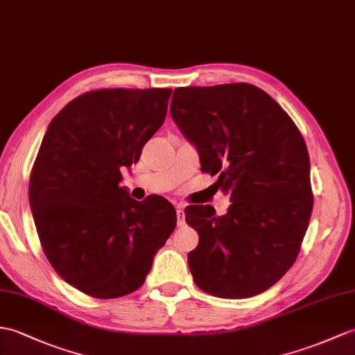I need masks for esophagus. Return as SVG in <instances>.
Instances as JSON below:
<instances>
[{"mask_svg": "<svg viewBox=\"0 0 355 355\" xmlns=\"http://www.w3.org/2000/svg\"><path fill=\"white\" fill-rule=\"evenodd\" d=\"M186 224L184 220V211H183V204H177V225L183 227Z\"/></svg>", "mask_w": 355, "mask_h": 355, "instance_id": "34e87169", "label": "esophagus"}]
</instances>
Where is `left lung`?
<instances>
[{
  "label": "left lung",
  "mask_w": 355,
  "mask_h": 355,
  "mask_svg": "<svg viewBox=\"0 0 355 355\" xmlns=\"http://www.w3.org/2000/svg\"><path fill=\"white\" fill-rule=\"evenodd\" d=\"M171 116L200 153L201 171L230 195L225 215L189 205L200 243L187 254L195 284L213 296L251 298L292 268L313 210L304 137L282 105L248 83L178 87Z\"/></svg>",
  "instance_id": "obj_1"
}]
</instances>
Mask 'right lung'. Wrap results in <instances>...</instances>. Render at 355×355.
Listing matches in <instances>:
<instances>
[{
	"label": "right lung",
	"instance_id": "obj_1",
	"mask_svg": "<svg viewBox=\"0 0 355 355\" xmlns=\"http://www.w3.org/2000/svg\"><path fill=\"white\" fill-rule=\"evenodd\" d=\"M171 89H98L49 122L30 175V207L48 261L100 300L137 291L177 225L164 198L133 200L121 172L166 118Z\"/></svg>",
	"mask_w": 355,
	"mask_h": 355
}]
</instances>
